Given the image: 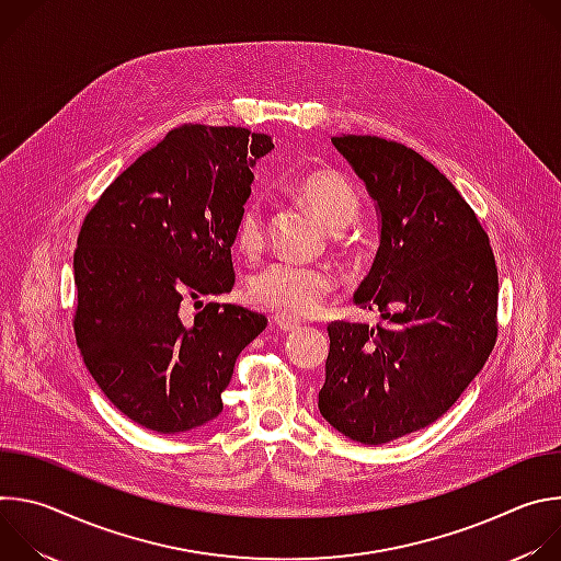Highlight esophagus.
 <instances>
[{
	"mask_svg": "<svg viewBox=\"0 0 561 561\" xmlns=\"http://www.w3.org/2000/svg\"><path fill=\"white\" fill-rule=\"evenodd\" d=\"M273 324H275L279 331H284V333H290V331H297V329H299L297 319H293V317H288V314H282V312H277V314L273 317Z\"/></svg>",
	"mask_w": 561,
	"mask_h": 561,
	"instance_id": "obj_1",
	"label": "esophagus"
}]
</instances>
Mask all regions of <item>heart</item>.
Wrapping results in <instances>:
<instances>
[{
	"label": "heart",
	"mask_w": 561,
	"mask_h": 561,
	"mask_svg": "<svg viewBox=\"0 0 561 561\" xmlns=\"http://www.w3.org/2000/svg\"><path fill=\"white\" fill-rule=\"evenodd\" d=\"M295 195L331 228H346L359 215L362 199L348 178L337 171H310L295 180ZM232 244L247 255L257 257L266 244V219L260 202L251 199L239 210L232 226ZM335 288L329 268L275 262L255 273L249 282L251 304L277 310L288 317H306L322 306Z\"/></svg>",
	"instance_id": "heart-1"
}]
</instances>
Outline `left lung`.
I'll use <instances>...</instances> for the list:
<instances>
[{"label": "left lung", "mask_w": 561, "mask_h": 561, "mask_svg": "<svg viewBox=\"0 0 561 561\" xmlns=\"http://www.w3.org/2000/svg\"><path fill=\"white\" fill-rule=\"evenodd\" d=\"M366 184L379 249L353 301L377 327L333 322L319 413L379 446L439 420L484 368L497 337V266L489 234L426 159L381 137L337 135Z\"/></svg>", "instance_id": "obj_1"}]
</instances>
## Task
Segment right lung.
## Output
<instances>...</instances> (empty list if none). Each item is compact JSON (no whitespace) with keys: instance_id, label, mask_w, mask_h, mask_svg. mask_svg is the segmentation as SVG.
<instances>
[{"instance_id":"1","label":"right lung","mask_w":561,"mask_h":561,"mask_svg":"<svg viewBox=\"0 0 561 561\" xmlns=\"http://www.w3.org/2000/svg\"><path fill=\"white\" fill-rule=\"evenodd\" d=\"M273 139L186 124L146 150L98 199L72 257L75 337L98 386L139 426L184 433L215 420L262 312L184 299L230 293L234 219Z\"/></svg>"}]
</instances>
